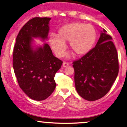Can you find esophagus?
Returning <instances> with one entry per match:
<instances>
[{"instance_id": "34e87169", "label": "esophagus", "mask_w": 127, "mask_h": 127, "mask_svg": "<svg viewBox=\"0 0 127 127\" xmlns=\"http://www.w3.org/2000/svg\"><path fill=\"white\" fill-rule=\"evenodd\" d=\"M69 65V63H66V62H64L63 64V66L64 67H67Z\"/></svg>"}]
</instances>
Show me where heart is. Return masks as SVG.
<instances>
[{
    "label": "heart",
    "instance_id": "heart-1",
    "mask_svg": "<svg viewBox=\"0 0 127 127\" xmlns=\"http://www.w3.org/2000/svg\"><path fill=\"white\" fill-rule=\"evenodd\" d=\"M97 39V32L93 25L73 22L64 25L58 30L57 36L49 38L50 47L58 57H63L66 50V42L77 56H83L92 49Z\"/></svg>",
    "mask_w": 127,
    "mask_h": 127
}]
</instances>
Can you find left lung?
Instances as JSON below:
<instances>
[{
  "label": "left lung",
  "instance_id": "left-lung-1",
  "mask_svg": "<svg viewBox=\"0 0 127 127\" xmlns=\"http://www.w3.org/2000/svg\"><path fill=\"white\" fill-rule=\"evenodd\" d=\"M112 37L103 29L97 44L73 62L75 85L84 99L95 101L107 94L119 73V59Z\"/></svg>",
  "mask_w": 127,
  "mask_h": 127
}]
</instances>
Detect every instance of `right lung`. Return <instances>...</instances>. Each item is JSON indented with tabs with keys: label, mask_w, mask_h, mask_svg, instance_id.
Listing matches in <instances>:
<instances>
[{
	"label": "right lung",
	"mask_w": 127,
	"mask_h": 127,
	"mask_svg": "<svg viewBox=\"0 0 127 127\" xmlns=\"http://www.w3.org/2000/svg\"><path fill=\"white\" fill-rule=\"evenodd\" d=\"M50 18H34L22 27L13 50V69L20 88L32 99L43 100L56 87V72L63 61L54 57L50 46L44 44L33 50V38H47Z\"/></svg>",
	"instance_id": "obj_1"
}]
</instances>
